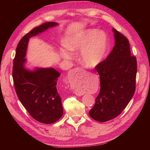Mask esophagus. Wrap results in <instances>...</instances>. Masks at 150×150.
<instances>
[{"label": "esophagus", "mask_w": 150, "mask_h": 150, "mask_svg": "<svg viewBox=\"0 0 150 150\" xmlns=\"http://www.w3.org/2000/svg\"><path fill=\"white\" fill-rule=\"evenodd\" d=\"M82 70H83V69H81V68H80V67H76V68H74V69H73L69 71V78L70 79H71V78L72 79V78H74V76H76L77 74L79 72L81 71ZM76 94L79 95V96H80V95H81V94L78 93L77 92H76Z\"/></svg>", "instance_id": "esophagus-1"}]
</instances>
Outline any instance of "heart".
Instances as JSON below:
<instances>
[{"mask_svg": "<svg viewBox=\"0 0 150 150\" xmlns=\"http://www.w3.org/2000/svg\"><path fill=\"white\" fill-rule=\"evenodd\" d=\"M106 38L96 29H88L67 40L66 46L71 51H81V61L86 67H94L103 61L106 51ZM63 58L71 59L69 54L62 51Z\"/></svg>", "mask_w": 150, "mask_h": 150, "instance_id": "1", "label": "heart"}]
</instances>
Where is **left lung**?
<instances>
[{
	"label": "left lung",
	"instance_id": "8db88e82",
	"mask_svg": "<svg viewBox=\"0 0 150 150\" xmlns=\"http://www.w3.org/2000/svg\"><path fill=\"white\" fill-rule=\"evenodd\" d=\"M112 32L115 46L106 59L95 67L101 88L89 115L99 122L110 121L120 115L136 88L137 59L131 56L128 39L114 28Z\"/></svg>",
	"mask_w": 150,
	"mask_h": 150
}]
</instances>
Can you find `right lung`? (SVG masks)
<instances>
[{"instance_id": "obj_1", "label": "right lung", "mask_w": 150, "mask_h": 150, "mask_svg": "<svg viewBox=\"0 0 150 150\" xmlns=\"http://www.w3.org/2000/svg\"><path fill=\"white\" fill-rule=\"evenodd\" d=\"M57 25V22H45L25 34L17 45L13 61L12 78L17 96L29 115L44 124L54 123L63 115L61 98L56 88L61 74L52 67L27 69L25 57L29 38Z\"/></svg>"}]
</instances>
